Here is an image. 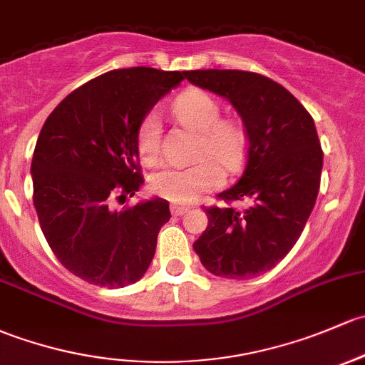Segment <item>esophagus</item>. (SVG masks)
I'll return each mask as SVG.
<instances>
[{"instance_id": "esophagus-1", "label": "esophagus", "mask_w": 365, "mask_h": 365, "mask_svg": "<svg viewBox=\"0 0 365 365\" xmlns=\"http://www.w3.org/2000/svg\"><path fill=\"white\" fill-rule=\"evenodd\" d=\"M190 210L189 205H178V202H173L171 205V213L180 217V215H185Z\"/></svg>"}]
</instances>
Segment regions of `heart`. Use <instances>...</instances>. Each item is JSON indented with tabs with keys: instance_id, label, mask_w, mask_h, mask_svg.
I'll list each match as a JSON object with an SVG mask.
<instances>
[{
	"instance_id": "heart-1",
	"label": "heart",
	"mask_w": 365,
	"mask_h": 365,
	"mask_svg": "<svg viewBox=\"0 0 365 365\" xmlns=\"http://www.w3.org/2000/svg\"><path fill=\"white\" fill-rule=\"evenodd\" d=\"M171 112L180 124L199 133L195 159L202 160L189 168L166 166L152 173L148 189L152 194L180 205L194 201L224 182L219 163L227 171L240 170L247 155L248 134L241 120L220 117L218 99L197 87L180 92L173 101ZM160 133L163 129L155 113L150 112L141 118L136 131V148L145 164H153L159 159Z\"/></svg>"
}]
</instances>
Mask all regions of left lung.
I'll return each mask as SVG.
<instances>
[{
	"label": "left lung",
	"instance_id": "left-lung-1",
	"mask_svg": "<svg viewBox=\"0 0 365 365\" xmlns=\"http://www.w3.org/2000/svg\"><path fill=\"white\" fill-rule=\"evenodd\" d=\"M194 86L227 98L248 134L236 185L208 206V227L194 250L210 273L248 279L273 269L301 236L320 189L322 152L308 110L283 86L241 70L183 71ZM249 206L236 210L232 202Z\"/></svg>",
	"mask_w": 365,
	"mask_h": 365
}]
</instances>
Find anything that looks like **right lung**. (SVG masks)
I'll list each match as a JSON object with an SVG mask.
<instances>
[{"label":"right lung","mask_w":365,"mask_h":365,"mask_svg":"<svg viewBox=\"0 0 365 365\" xmlns=\"http://www.w3.org/2000/svg\"><path fill=\"white\" fill-rule=\"evenodd\" d=\"M183 78L147 66L103 73L68 94L41 128L31 163L40 227L59 262L92 285L120 289L150 266L170 202L120 212L110 205L143 183L138 125Z\"/></svg>","instance_id":"obj_1"}]
</instances>
